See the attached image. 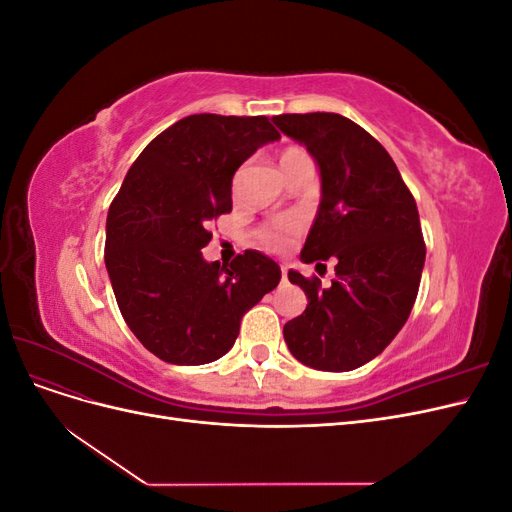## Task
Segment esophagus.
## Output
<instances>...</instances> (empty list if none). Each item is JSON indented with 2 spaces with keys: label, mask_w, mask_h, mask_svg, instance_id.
<instances>
[{
  "label": "esophagus",
  "mask_w": 512,
  "mask_h": 512,
  "mask_svg": "<svg viewBox=\"0 0 512 512\" xmlns=\"http://www.w3.org/2000/svg\"><path fill=\"white\" fill-rule=\"evenodd\" d=\"M282 280L288 282V267H282Z\"/></svg>",
  "instance_id": "1"
}]
</instances>
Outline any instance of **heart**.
<instances>
[{
  "instance_id": "obj_1",
  "label": "heart",
  "mask_w": 512,
  "mask_h": 512,
  "mask_svg": "<svg viewBox=\"0 0 512 512\" xmlns=\"http://www.w3.org/2000/svg\"><path fill=\"white\" fill-rule=\"evenodd\" d=\"M303 156H307L303 149L288 147V149L282 151L280 164L284 168L292 160L303 158ZM299 232H301L299 218H294V215H284V218H275V220H269L265 224H260L256 228V232H254V239L262 247V250L282 252V250H286V247L290 245V241L299 235Z\"/></svg>"
}]
</instances>
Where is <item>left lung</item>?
I'll return each mask as SVG.
<instances>
[{
	"instance_id": "1",
	"label": "left lung",
	"mask_w": 512,
	"mask_h": 512,
	"mask_svg": "<svg viewBox=\"0 0 512 512\" xmlns=\"http://www.w3.org/2000/svg\"><path fill=\"white\" fill-rule=\"evenodd\" d=\"M273 121L320 166L322 200L301 258L335 262L329 288L288 271L307 307L284 324V339L307 367L350 371L389 346L412 312L425 265L416 200L389 151L352 119L305 113Z\"/></svg>"
}]
</instances>
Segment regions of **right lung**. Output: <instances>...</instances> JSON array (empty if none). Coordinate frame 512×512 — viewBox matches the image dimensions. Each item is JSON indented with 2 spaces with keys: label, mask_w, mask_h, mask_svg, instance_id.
Masks as SVG:
<instances>
[{
  "label": "right lung",
  "mask_w": 512,
  "mask_h": 512,
  "mask_svg": "<svg viewBox=\"0 0 512 512\" xmlns=\"http://www.w3.org/2000/svg\"><path fill=\"white\" fill-rule=\"evenodd\" d=\"M280 132L269 117H183L130 166L106 218L104 262L119 312L149 352L173 365L224 356L241 318L282 280L277 262L247 250L207 262L211 220L232 211L237 168Z\"/></svg>",
  "instance_id": "add662e5"
}]
</instances>
